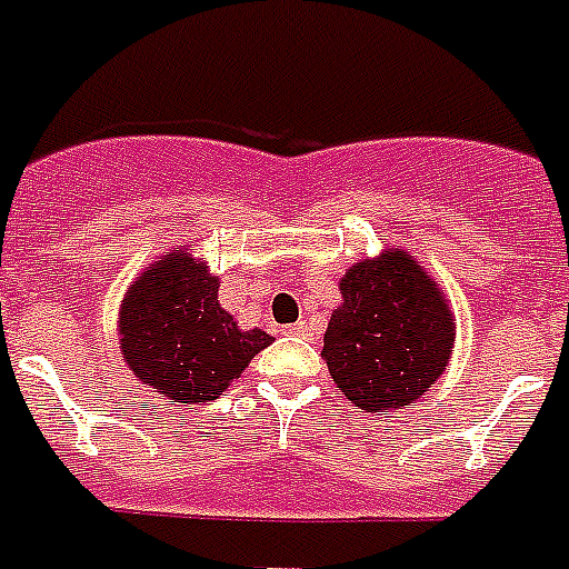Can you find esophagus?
Wrapping results in <instances>:
<instances>
[{"instance_id":"34e87169","label":"esophagus","mask_w":569,"mask_h":569,"mask_svg":"<svg viewBox=\"0 0 569 569\" xmlns=\"http://www.w3.org/2000/svg\"><path fill=\"white\" fill-rule=\"evenodd\" d=\"M284 331H288V335H299V338H306V335H311V326H308L306 320H299V322H293V326H284Z\"/></svg>"}]
</instances>
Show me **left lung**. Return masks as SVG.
I'll list each match as a JSON object with an SVG mask.
<instances>
[{"label":"left lung","instance_id":"left-lung-1","mask_svg":"<svg viewBox=\"0 0 569 569\" xmlns=\"http://www.w3.org/2000/svg\"><path fill=\"white\" fill-rule=\"evenodd\" d=\"M456 347V313L426 267L406 249L352 263L340 279L322 358L361 411L406 408L443 376Z\"/></svg>","mask_w":569,"mask_h":569}]
</instances>
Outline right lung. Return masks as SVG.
Listing matches in <instances>:
<instances>
[{
  "mask_svg": "<svg viewBox=\"0 0 569 569\" xmlns=\"http://www.w3.org/2000/svg\"><path fill=\"white\" fill-rule=\"evenodd\" d=\"M220 276L176 247L131 281L117 313L120 356L140 385L170 402H211L270 347L220 306Z\"/></svg>",
  "mask_w": 569,
  "mask_h": 569,
  "instance_id": "right-lung-1",
  "label": "right lung"
}]
</instances>
